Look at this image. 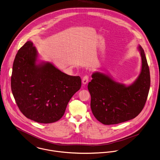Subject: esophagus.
I'll use <instances>...</instances> for the list:
<instances>
[{"label": "esophagus", "mask_w": 160, "mask_h": 160, "mask_svg": "<svg viewBox=\"0 0 160 160\" xmlns=\"http://www.w3.org/2000/svg\"><path fill=\"white\" fill-rule=\"evenodd\" d=\"M88 78H89V77L87 75H85L82 78V83L85 85L87 84L88 82Z\"/></svg>", "instance_id": "esophagus-1"}]
</instances>
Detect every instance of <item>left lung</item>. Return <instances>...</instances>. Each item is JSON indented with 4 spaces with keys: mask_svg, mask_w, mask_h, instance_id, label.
Instances as JSON below:
<instances>
[{
    "mask_svg": "<svg viewBox=\"0 0 160 160\" xmlns=\"http://www.w3.org/2000/svg\"><path fill=\"white\" fill-rule=\"evenodd\" d=\"M142 70L136 81L126 87L100 72L92 75L88 89L91 109L96 119L104 125L117 124L137 117L143 109L150 87L149 67L142 48Z\"/></svg>",
    "mask_w": 160,
    "mask_h": 160,
    "instance_id": "8db88e82",
    "label": "left lung"
}]
</instances>
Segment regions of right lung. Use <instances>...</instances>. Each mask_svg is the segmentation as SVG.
<instances>
[{
    "label": "right lung",
    "mask_w": 160,
    "mask_h": 160,
    "mask_svg": "<svg viewBox=\"0 0 160 160\" xmlns=\"http://www.w3.org/2000/svg\"><path fill=\"white\" fill-rule=\"evenodd\" d=\"M36 50L28 41L18 50L13 64L12 92L25 117L39 123H52L63 116L82 80L51 63L36 65Z\"/></svg>",
    "instance_id": "right-lung-1"
}]
</instances>
